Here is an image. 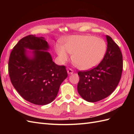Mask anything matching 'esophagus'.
I'll return each mask as SVG.
<instances>
[{"mask_svg":"<svg viewBox=\"0 0 134 134\" xmlns=\"http://www.w3.org/2000/svg\"><path fill=\"white\" fill-rule=\"evenodd\" d=\"M67 72H68V74H70V75L72 74L74 72L73 70H72V69H69L67 70Z\"/></svg>","mask_w":134,"mask_h":134,"instance_id":"34e87169","label":"esophagus"}]
</instances>
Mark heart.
<instances>
[{"label": "heart", "instance_id": "1", "mask_svg": "<svg viewBox=\"0 0 134 134\" xmlns=\"http://www.w3.org/2000/svg\"><path fill=\"white\" fill-rule=\"evenodd\" d=\"M55 51L61 64H64L72 54L75 65L80 69L90 70L97 66L103 59L107 44L101 38L91 35L71 36L63 41V46L56 44Z\"/></svg>", "mask_w": 134, "mask_h": 134}]
</instances>
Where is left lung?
Segmentation results:
<instances>
[{
  "instance_id": "1",
  "label": "left lung",
  "mask_w": 134,
  "mask_h": 134,
  "mask_svg": "<svg viewBox=\"0 0 134 134\" xmlns=\"http://www.w3.org/2000/svg\"><path fill=\"white\" fill-rule=\"evenodd\" d=\"M106 55L98 65L88 71H79L77 90L82 98L96 102L110 95L118 85L122 74V55L119 46L106 36Z\"/></svg>"
}]
</instances>
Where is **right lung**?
I'll use <instances>...</instances> for the list:
<instances>
[{
  "label": "right lung",
  "instance_id": "right-lung-1",
  "mask_svg": "<svg viewBox=\"0 0 134 134\" xmlns=\"http://www.w3.org/2000/svg\"><path fill=\"white\" fill-rule=\"evenodd\" d=\"M49 48L44 37L28 35L19 40L10 55L11 82L22 98L35 104L52 102L68 76L65 66L52 61Z\"/></svg>",
  "mask_w": 134,
  "mask_h": 134
}]
</instances>
